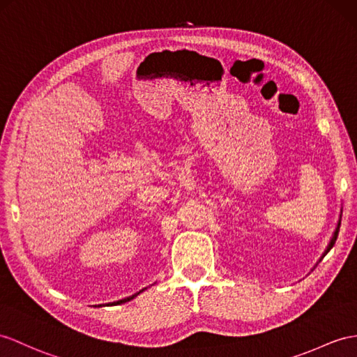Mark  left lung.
Listing matches in <instances>:
<instances>
[{
	"mask_svg": "<svg viewBox=\"0 0 357 357\" xmlns=\"http://www.w3.org/2000/svg\"><path fill=\"white\" fill-rule=\"evenodd\" d=\"M341 218H342V213L339 215V220H337V225H336V229H335V231H333V236H332V239H330V242H328V245H327V248L324 250V253H323V256H321V259H323L330 250L333 248V245H335V242H336V238H337V233H339V227H341ZM319 259V260H321Z\"/></svg>",
	"mask_w": 357,
	"mask_h": 357,
	"instance_id": "8db88e82",
	"label": "left lung"
}]
</instances>
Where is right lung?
Here are the masks:
<instances>
[{
	"label": "right lung",
	"mask_w": 357,
	"mask_h": 357,
	"mask_svg": "<svg viewBox=\"0 0 357 357\" xmlns=\"http://www.w3.org/2000/svg\"><path fill=\"white\" fill-rule=\"evenodd\" d=\"M146 288H144L142 291H139V292H136L135 295H132V297H127V298H123V300H118V301H113V303H107V306H109V304H123V303H127V301H130V300H133L135 297H137V295L139 294H141V292H144ZM100 306H101V304H100Z\"/></svg>",
	"instance_id": "right-lung-1"
}]
</instances>
